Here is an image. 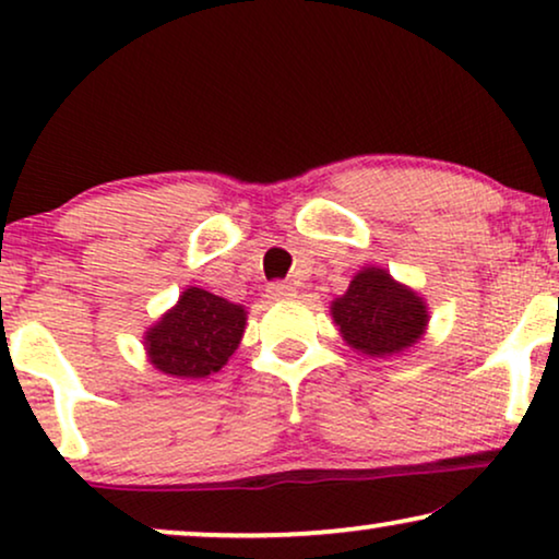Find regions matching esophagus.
Wrapping results in <instances>:
<instances>
[{"mask_svg": "<svg viewBox=\"0 0 559 559\" xmlns=\"http://www.w3.org/2000/svg\"><path fill=\"white\" fill-rule=\"evenodd\" d=\"M266 295H270L272 300H285V297H295V287L289 285V282H270V285H266Z\"/></svg>", "mask_w": 559, "mask_h": 559, "instance_id": "obj_1", "label": "esophagus"}]
</instances>
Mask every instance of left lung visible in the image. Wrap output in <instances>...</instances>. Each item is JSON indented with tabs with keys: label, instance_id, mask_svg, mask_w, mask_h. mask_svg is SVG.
I'll use <instances>...</instances> for the list:
<instances>
[{
	"label": "left lung",
	"instance_id": "obj_1",
	"mask_svg": "<svg viewBox=\"0 0 559 559\" xmlns=\"http://www.w3.org/2000/svg\"><path fill=\"white\" fill-rule=\"evenodd\" d=\"M331 316L350 348L381 358L415 346L430 320L423 297L379 266H366L350 280L346 295L333 300Z\"/></svg>",
	"mask_w": 559,
	"mask_h": 559
}]
</instances>
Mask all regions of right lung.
<instances>
[{
    "instance_id": "right-lung-1",
    "label": "right lung",
    "mask_w": 559,
    "mask_h": 559,
    "mask_svg": "<svg viewBox=\"0 0 559 559\" xmlns=\"http://www.w3.org/2000/svg\"><path fill=\"white\" fill-rule=\"evenodd\" d=\"M247 310L224 297L190 287L144 335L150 364L178 379H205L221 371L239 348Z\"/></svg>"
}]
</instances>
